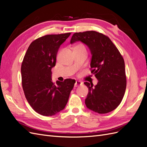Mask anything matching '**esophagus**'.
Here are the masks:
<instances>
[{
    "mask_svg": "<svg viewBox=\"0 0 147 147\" xmlns=\"http://www.w3.org/2000/svg\"><path fill=\"white\" fill-rule=\"evenodd\" d=\"M82 84V82H81L80 81H76V82H75V85H74V86L75 87H77V86H80V85H81V84Z\"/></svg>",
    "mask_w": 147,
    "mask_h": 147,
    "instance_id": "esophagus-1",
    "label": "esophagus"
}]
</instances>
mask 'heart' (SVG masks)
<instances>
[{"label":"heart","mask_w":147,"mask_h":147,"mask_svg":"<svg viewBox=\"0 0 147 147\" xmlns=\"http://www.w3.org/2000/svg\"><path fill=\"white\" fill-rule=\"evenodd\" d=\"M77 47H83V45H78V46H77Z\"/></svg>","instance_id":"b5f03b06"}]
</instances>
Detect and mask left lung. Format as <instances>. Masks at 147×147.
Masks as SVG:
<instances>
[{"mask_svg":"<svg viewBox=\"0 0 147 147\" xmlns=\"http://www.w3.org/2000/svg\"><path fill=\"white\" fill-rule=\"evenodd\" d=\"M78 41L90 50L91 73L98 80L94 86L92 83H84L88 88L86 107L100 114L112 112L121 103L126 91L123 57L107 36L96 31L75 33L70 43Z\"/></svg>","mask_w":147,"mask_h":147,"instance_id":"8db88e82","label":"left lung"}]
</instances>
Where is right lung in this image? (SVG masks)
<instances>
[{"instance_id":"obj_1","label":"right lung","mask_w":147,"mask_h":147,"mask_svg":"<svg viewBox=\"0 0 147 147\" xmlns=\"http://www.w3.org/2000/svg\"><path fill=\"white\" fill-rule=\"evenodd\" d=\"M47 35L29 45L22 63V86L32 108L43 116H53L63 110L67 103L75 80L52 82L51 69L56 65L60 46L70 35Z\"/></svg>"}]
</instances>
